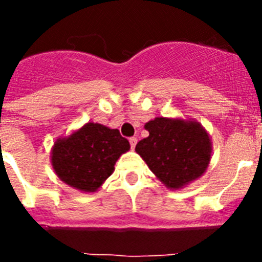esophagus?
Listing matches in <instances>:
<instances>
[{
	"mask_svg": "<svg viewBox=\"0 0 262 262\" xmlns=\"http://www.w3.org/2000/svg\"><path fill=\"white\" fill-rule=\"evenodd\" d=\"M136 143H138V139L136 138H129V145H131V148H135V145H136Z\"/></svg>",
	"mask_w": 262,
	"mask_h": 262,
	"instance_id": "obj_1",
	"label": "esophagus"
}]
</instances>
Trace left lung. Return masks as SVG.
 Wrapping results in <instances>:
<instances>
[{
	"mask_svg": "<svg viewBox=\"0 0 262 262\" xmlns=\"http://www.w3.org/2000/svg\"><path fill=\"white\" fill-rule=\"evenodd\" d=\"M144 128L149 136L136 144L135 151L168 189L180 190L209 168L212 143L200 122L157 117Z\"/></svg>",
	"mask_w": 262,
	"mask_h": 262,
	"instance_id": "1",
	"label": "left lung"
}]
</instances>
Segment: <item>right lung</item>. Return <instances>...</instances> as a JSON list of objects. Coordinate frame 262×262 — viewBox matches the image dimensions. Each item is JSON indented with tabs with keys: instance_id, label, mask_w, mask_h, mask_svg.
Wrapping results in <instances>:
<instances>
[{
	"instance_id": "right-lung-1",
	"label": "right lung",
	"mask_w": 262,
	"mask_h": 262,
	"mask_svg": "<svg viewBox=\"0 0 262 262\" xmlns=\"http://www.w3.org/2000/svg\"><path fill=\"white\" fill-rule=\"evenodd\" d=\"M129 143L117 128L88 122L68 136L56 139L51 149V164L64 184L82 193H94L113 174Z\"/></svg>"
}]
</instances>
